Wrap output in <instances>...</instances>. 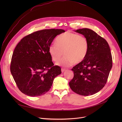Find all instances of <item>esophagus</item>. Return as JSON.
<instances>
[{
	"mask_svg": "<svg viewBox=\"0 0 122 122\" xmlns=\"http://www.w3.org/2000/svg\"><path fill=\"white\" fill-rule=\"evenodd\" d=\"M66 69H64V68H62L61 69V72H62V73H63V72H64L65 71H66Z\"/></svg>",
	"mask_w": 122,
	"mask_h": 122,
	"instance_id": "34e87169",
	"label": "esophagus"
}]
</instances>
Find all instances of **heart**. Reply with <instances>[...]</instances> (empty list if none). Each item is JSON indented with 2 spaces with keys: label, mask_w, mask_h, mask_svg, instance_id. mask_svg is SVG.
I'll return each mask as SVG.
<instances>
[{
  "label": "heart",
  "mask_w": 122,
  "mask_h": 122,
  "mask_svg": "<svg viewBox=\"0 0 122 122\" xmlns=\"http://www.w3.org/2000/svg\"><path fill=\"white\" fill-rule=\"evenodd\" d=\"M89 48L87 38L77 34L66 31L56 38V43L49 47V53L55 62H58L63 55L65 56L57 64L63 67H69L79 63L86 57Z\"/></svg>",
  "instance_id": "b5f03b06"
}]
</instances>
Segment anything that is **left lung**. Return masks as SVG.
<instances>
[{"instance_id":"8db88e82","label":"left lung","mask_w":122,"mask_h":122,"mask_svg":"<svg viewBox=\"0 0 122 122\" xmlns=\"http://www.w3.org/2000/svg\"><path fill=\"white\" fill-rule=\"evenodd\" d=\"M75 31L87 38L89 48L85 59L72 69L74 77L69 86L78 94L93 95L107 82L112 67L110 49L107 41L93 30L83 28Z\"/></svg>"}]
</instances>
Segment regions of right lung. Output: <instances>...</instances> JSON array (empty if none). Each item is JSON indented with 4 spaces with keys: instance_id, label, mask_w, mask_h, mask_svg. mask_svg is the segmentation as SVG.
<instances>
[{
    "instance_id": "right-lung-1",
    "label": "right lung",
    "mask_w": 122,
    "mask_h": 122,
    "mask_svg": "<svg viewBox=\"0 0 122 122\" xmlns=\"http://www.w3.org/2000/svg\"><path fill=\"white\" fill-rule=\"evenodd\" d=\"M62 29L38 30L23 37L13 53L10 71L18 88L31 97L46 94L61 69L54 66L49 47Z\"/></svg>"
}]
</instances>
